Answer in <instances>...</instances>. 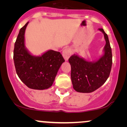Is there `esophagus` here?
Segmentation results:
<instances>
[{
    "label": "esophagus",
    "mask_w": 127,
    "mask_h": 127,
    "mask_svg": "<svg viewBox=\"0 0 127 127\" xmlns=\"http://www.w3.org/2000/svg\"><path fill=\"white\" fill-rule=\"evenodd\" d=\"M71 54H72V51H71L70 48H65L63 51V56L64 59L65 61L68 60Z\"/></svg>",
    "instance_id": "1"
}]
</instances>
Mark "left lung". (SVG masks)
Wrapping results in <instances>:
<instances>
[{
    "instance_id": "1",
    "label": "left lung",
    "mask_w": 127,
    "mask_h": 127,
    "mask_svg": "<svg viewBox=\"0 0 127 127\" xmlns=\"http://www.w3.org/2000/svg\"><path fill=\"white\" fill-rule=\"evenodd\" d=\"M98 30L104 34L106 44L103 54L98 60L88 62L75 54L68 59L73 87L79 93H89L95 91L105 83L110 75L112 64V49L107 34L103 29Z\"/></svg>"
}]
</instances>
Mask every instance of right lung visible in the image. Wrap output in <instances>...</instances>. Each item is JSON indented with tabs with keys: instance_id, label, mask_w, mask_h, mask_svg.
Wrapping results in <instances>:
<instances>
[{
	"instance_id": "obj_1",
	"label": "right lung",
	"mask_w": 127,
	"mask_h": 127,
	"mask_svg": "<svg viewBox=\"0 0 127 127\" xmlns=\"http://www.w3.org/2000/svg\"><path fill=\"white\" fill-rule=\"evenodd\" d=\"M29 22L20 30L14 45V61L19 78L29 88L43 90L51 87L60 67L65 62L60 52L47 51L32 55L25 45V31Z\"/></svg>"
}]
</instances>
